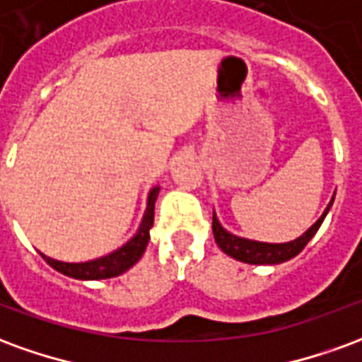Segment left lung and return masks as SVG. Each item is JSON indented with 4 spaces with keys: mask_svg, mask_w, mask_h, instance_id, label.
Here are the masks:
<instances>
[{
    "mask_svg": "<svg viewBox=\"0 0 362 362\" xmlns=\"http://www.w3.org/2000/svg\"><path fill=\"white\" fill-rule=\"evenodd\" d=\"M334 204V197L326 207V211L322 213L314 225H312L303 236H298L293 243L285 244H267V243H256V240H248V238H240L227 233L225 228L221 227L219 221L213 213V236H215V243L219 246L221 250L225 252L230 258L244 262V264H254V266H264V264H281V262H287V259L295 258L298 252H303V248L308 244L312 236L316 235V230L322 225V221L326 219L329 207Z\"/></svg>",
    "mask_w": 362,
    "mask_h": 362,
    "instance_id": "1",
    "label": "left lung"
}]
</instances>
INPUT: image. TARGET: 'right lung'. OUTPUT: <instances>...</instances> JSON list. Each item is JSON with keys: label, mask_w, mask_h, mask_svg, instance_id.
Wrapping results in <instances>:
<instances>
[{"label": "right lung", "mask_w": 362, "mask_h": 362, "mask_svg": "<svg viewBox=\"0 0 362 362\" xmlns=\"http://www.w3.org/2000/svg\"><path fill=\"white\" fill-rule=\"evenodd\" d=\"M158 188H153L147 199V209L143 215L139 230L135 233V236L126 243L122 248L114 250L108 256H103L98 259H90V262H83V264H66V262H58L52 259L48 256L42 258L50 264L56 272L64 273L67 277H75V279H108V277H116L127 272L129 267L139 262L143 256V252L147 248L149 243V228L153 227L155 221V202H157Z\"/></svg>", "instance_id": "add662e5"}]
</instances>
